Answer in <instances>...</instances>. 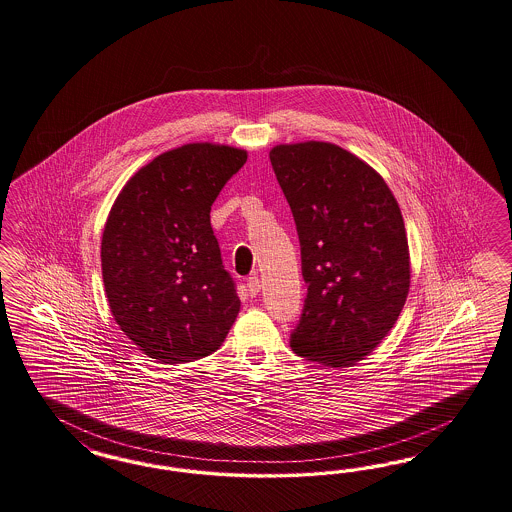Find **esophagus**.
I'll use <instances>...</instances> for the list:
<instances>
[{"mask_svg":"<svg viewBox=\"0 0 512 512\" xmlns=\"http://www.w3.org/2000/svg\"><path fill=\"white\" fill-rule=\"evenodd\" d=\"M259 291H261V280H259L257 276L249 278V280H247V293H249L251 297H255V295H259Z\"/></svg>","mask_w":512,"mask_h":512,"instance_id":"34e87169","label":"esophagus"}]
</instances>
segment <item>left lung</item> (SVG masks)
<instances>
[{
    "mask_svg": "<svg viewBox=\"0 0 512 512\" xmlns=\"http://www.w3.org/2000/svg\"><path fill=\"white\" fill-rule=\"evenodd\" d=\"M270 162L295 217L308 287L291 348L323 367H352L405 306L410 253L401 208L372 166L335 143H282Z\"/></svg>",
    "mask_w": 512,
    "mask_h": 512,
    "instance_id": "1",
    "label": "left lung"
}]
</instances>
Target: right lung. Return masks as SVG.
I'll return each instance as SVG.
<instances>
[{
  "instance_id": "1",
  "label": "right lung",
  "mask_w": 512,
  "mask_h": 512,
  "mask_svg": "<svg viewBox=\"0 0 512 512\" xmlns=\"http://www.w3.org/2000/svg\"><path fill=\"white\" fill-rule=\"evenodd\" d=\"M246 160L230 145H181L130 177L107 215L100 255L111 314L159 363L219 350L240 312L210 210Z\"/></svg>"
}]
</instances>
